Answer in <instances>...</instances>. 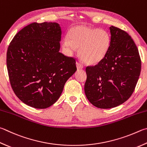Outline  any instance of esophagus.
<instances>
[{
    "label": "esophagus",
    "instance_id": "obj_1",
    "mask_svg": "<svg viewBox=\"0 0 147 147\" xmlns=\"http://www.w3.org/2000/svg\"><path fill=\"white\" fill-rule=\"evenodd\" d=\"M76 67H77V69H82L84 68V65L79 62H76Z\"/></svg>",
    "mask_w": 147,
    "mask_h": 147
}]
</instances>
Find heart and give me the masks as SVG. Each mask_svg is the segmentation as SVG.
<instances>
[{
    "instance_id": "obj_1",
    "label": "heart",
    "mask_w": 147,
    "mask_h": 147,
    "mask_svg": "<svg viewBox=\"0 0 147 147\" xmlns=\"http://www.w3.org/2000/svg\"><path fill=\"white\" fill-rule=\"evenodd\" d=\"M111 38L104 29L78 26L72 28L63 39L62 47L71 55L80 47L79 57L87 64H96L102 61L111 47Z\"/></svg>"
}]
</instances>
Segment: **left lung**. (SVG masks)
I'll return each instance as SVG.
<instances>
[{"label": "left lung", "mask_w": 147, "mask_h": 147, "mask_svg": "<svg viewBox=\"0 0 147 147\" xmlns=\"http://www.w3.org/2000/svg\"><path fill=\"white\" fill-rule=\"evenodd\" d=\"M111 44L104 59L86 67L84 90L93 105L111 109L123 103L134 92L140 75L138 49L130 36L111 26Z\"/></svg>", "instance_id": "1"}]
</instances>
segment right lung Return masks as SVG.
<instances>
[{"instance_id":"obj_1","label":"right lung","mask_w":147,"mask_h":147,"mask_svg":"<svg viewBox=\"0 0 147 147\" xmlns=\"http://www.w3.org/2000/svg\"><path fill=\"white\" fill-rule=\"evenodd\" d=\"M59 24H30L18 32L7 51L11 85L26 105L46 109L60 98L65 82L76 71V60L59 52Z\"/></svg>"}]
</instances>
